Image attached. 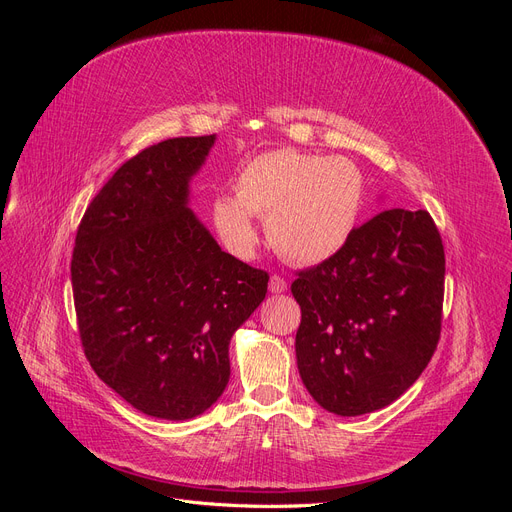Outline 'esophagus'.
<instances>
[{"label":"esophagus","instance_id":"1","mask_svg":"<svg viewBox=\"0 0 512 512\" xmlns=\"http://www.w3.org/2000/svg\"><path fill=\"white\" fill-rule=\"evenodd\" d=\"M288 288V282L284 280L282 275H271V280H269V290L273 292V294H280V292H284Z\"/></svg>","mask_w":512,"mask_h":512}]
</instances>
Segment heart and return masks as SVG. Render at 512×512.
Instances as JSON below:
<instances>
[{
	"label": "heart",
	"mask_w": 512,
	"mask_h": 512,
	"mask_svg": "<svg viewBox=\"0 0 512 512\" xmlns=\"http://www.w3.org/2000/svg\"><path fill=\"white\" fill-rule=\"evenodd\" d=\"M235 192L213 200V224L232 252L254 250V215L267 220L269 241L286 260L318 265L354 235L367 183L348 158L277 149L241 168Z\"/></svg>",
	"instance_id": "b5f03b06"
}]
</instances>
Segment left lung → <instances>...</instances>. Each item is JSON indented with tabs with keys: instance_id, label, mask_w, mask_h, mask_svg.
Segmentation results:
<instances>
[{
	"instance_id": "8db88e82",
	"label": "left lung",
	"mask_w": 512,
	"mask_h": 512,
	"mask_svg": "<svg viewBox=\"0 0 512 512\" xmlns=\"http://www.w3.org/2000/svg\"><path fill=\"white\" fill-rule=\"evenodd\" d=\"M299 374L339 416L380 410L404 395L436 352L444 245L423 209H386L333 258L297 273Z\"/></svg>"
}]
</instances>
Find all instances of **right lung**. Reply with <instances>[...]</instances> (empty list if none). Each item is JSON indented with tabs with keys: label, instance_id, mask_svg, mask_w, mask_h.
<instances>
[{
	"label": "right lung",
	"instance_id": "right-lung-1",
	"mask_svg": "<svg viewBox=\"0 0 512 512\" xmlns=\"http://www.w3.org/2000/svg\"><path fill=\"white\" fill-rule=\"evenodd\" d=\"M215 143L168 138L123 162L76 230L72 292L98 378L147 416L185 421L230 378L228 344L269 273L222 252L194 211L190 179Z\"/></svg>",
	"mask_w": 512,
	"mask_h": 512
}]
</instances>
